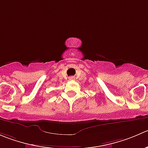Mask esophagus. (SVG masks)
<instances>
[{
	"label": "esophagus",
	"instance_id": "1",
	"mask_svg": "<svg viewBox=\"0 0 148 148\" xmlns=\"http://www.w3.org/2000/svg\"><path fill=\"white\" fill-rule=\"evenodd\" d=\"M74 79H75V77H69V79H70V80H74Z\"/></svg>",
	"mask_w": 148,
	"mask_h": 148
}]
</instances>
